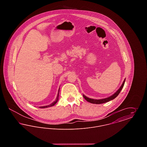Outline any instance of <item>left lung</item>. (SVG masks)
<instances>
[{"label":"left lung","mask_w":147,"mask_h":147,"mask_svg":"<svg viewBox=\"0 0 147 147\" xmlns=\"http://www.w3.org/2000/svg\"><path fill=\"white\" fill-rule=\"evenodd\" d=\"M125 80H126V79H125L124 81L123 82V83L121 85V86H120V88L118 89V90L116 91V92H115L112 95L108 97V98H102V99H94V98H89L87 96H86L85 95H83V97L87 101H88L89 102H90L92 104H103V103H105V102H107L108 101H110L111 100H112L113 99H114L115 98H116L119 92L121 91V90L122 89L123 86H124V84H125Z\"/></svg>","instance_id":"8db88e82"}]
</instances>
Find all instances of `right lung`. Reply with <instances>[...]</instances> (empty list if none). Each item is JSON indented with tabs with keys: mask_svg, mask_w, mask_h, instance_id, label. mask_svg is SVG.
I'll return each mask as SVG.
<instances>
[{
	"mask_svg": "<svg viewBox=\"0 0 147 147\" xmlns=\"http://www.w3.org/2000/svg\"><path fill=\"white\" fill-rule=\"evenodd\" d=\"M59 89L58 90V94H57V98H56V100L55 101H53L52 103H51L50 105H47V106H40L39 107L40 108H41V109H44V108H47V107H51V106H53L54 105L56 104V103L58 102V98H59Z\"/></svg>",
	"mask_w": 147,
	"mask_h": 147,
	"instance_id": "obj_1",
	"label": "right lung"
}]
</instances>
